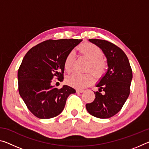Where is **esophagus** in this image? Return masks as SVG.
<instances>
[{
	"instance_id": "esophagus-1",
	"label": "esophagus",
	"mask_w": 149,
	"mask_h": 149,
	"mask_svg": "<svg viewBox=\"0 0 149 149\" xmlns=\"http://www.w3.org/2000/svg\"><path fill=\"white\" fill-rule=\"evenodd\" d=\"M84 91V89H77V93H83Z\"/></svg>"
}]
</instances>
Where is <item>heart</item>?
Segmentation results:
<instances>
[{
  "label": "heart",
  "instance_id": "obj_1",
  "mask_svg": "<svg viewBox=\"0 0 149 149\" xmlns=\"http://www.w3.org/2000/svg\"><path fill=\"white\" fill-rule=\"evenodd\" d=\"M79 51L81 56L88 59L87 70H91L96 75H101L104 72L105 63L102 60V50L94 44L86 43L79 48ZM75 57L74 50L70 52L65 57L64 64V70L66 72H71L72 64ZM93 81V75L91 72L86 74L74 73L66 78V82L71 86L77 88H84L91 84Z\"/></svg>",
  "mask_w": 149,
  "mask_h": 149
}]
</instances>
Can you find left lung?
<instances>
[{
	"label": "left lung",
	"instance_id": "1",
	"mask_svg": "<svg viewBox=\"0 0 149 149\" xmlns=\"http://www.w3.org/2000/svg\"><path fill=\"white\" fill-rule=\"evenodd\" d=\"M102 50L107 60L108 70L96 84L95 99L86 105L93 116L105 119L114 116L122 109L130 93L133 75L129 60L123 50L105 40L89 39Z\"/></svg>",
	"mask_w": 149,
	"mask_h": 149
}]
</instances>
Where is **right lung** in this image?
<instances>
[{"instance_id": "right-lung-1", "label": "right lung", "mask_w": 149, "mask_h": 149, "mask_svg": "<svg viewBox=\"0 0 149 149\" xmlns=\"http://www.w3.org/2000/svg\"><path fill=\"white\" fill-rule=\"evenodd\" d=\"M82 39L47 40L32 47L25 55L17 72L20 97L33 114L40 119L57 116L75 90L68 85L58 89L52 80L64 79L65 57Z\"/></svg>"}]
</instances>
